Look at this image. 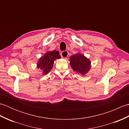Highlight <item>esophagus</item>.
<instances>
[{
  "mask_svg": "<svg viewBox=\"0 0 129 129\" xmlns=\"http://www.w3.org/2000/svg\"><path fill=\"white\" fill-rule=\"evenodd\" d=\"M61 56L63 58H67L68 56V52L67 51H63L61 53Z\"/></svg>",
  "mask_w": 129,
  "mask_h": 129,
  "instance_id": "esophagus-1",
  "label": "esophagus"
}]
</instances>
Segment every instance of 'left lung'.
<instances>
[{
    "instance_id": "obj_1",
    "label": "left lung",
    "mask_w": 129,
    "mask_h": 129,
    "mask_svg": "<svg viewBox=\"0 0 129 129\" xmlns=\"http://www.w3.org/2000/svg\"><path fill=\"white\" fill-rule=\"evenodd\" d=\"M70 65L74 72L85 75L91 68V61L83 54L77 53L70 57Z\"/></svg>"
}]
</instances>
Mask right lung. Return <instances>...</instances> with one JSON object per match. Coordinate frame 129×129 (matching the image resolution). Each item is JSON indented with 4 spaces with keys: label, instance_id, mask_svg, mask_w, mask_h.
Listing matches in <instances>:
<instances>
[{
    "label": "right lung",
    "instance_id": "obj_1",
    "mask_svg": "<svg viewBox=\"0 0 129 129\" xmlns=\"http://www.w3.org/2000/svg\"><path fill=\"white\" fill-rule=\"evenodd\" d=\"M59 52L57 50L47 51L43 56L40 57L37 62V68L42 71L43 74H48L53 68L54 61L60 59Z\"/></svg>",
    "mask_w": 129,
    "mask_h": 129
}]
</instances>
